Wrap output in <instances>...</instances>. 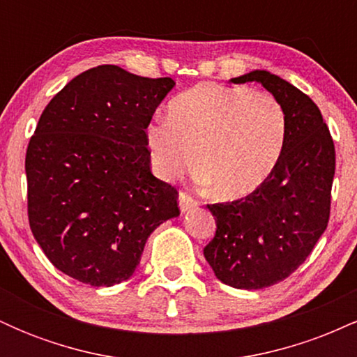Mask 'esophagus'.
<instances>
[{"label":"esophagus","instance_id":"obj_1","mask_svg":"<svg viewBox=\"0 0 357 357\" xmlns=\"http://www.w3.org/2000/svg\"><path fill=\"white\" fill-rule=\"evenodd\" d=\"M196 206H198V202H196V199L192 198V196H190V195H188V192H184V191L179 192V208H181L183 213L190 211V210H192V208H196Z\"/></svg>","mask_w":357,"mask_h":357}]
</instances>
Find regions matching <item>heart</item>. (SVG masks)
Wrapping results in <instances>:
<instances>
[{"label":"heart","instance_id":"heart-1","mask_svg":"<svg viewBox=\"0 0 357 357\" xmlns=\"http://www.w3.org/2000/svg\"><path fill=\"white\" fill-rule=\"evenodd\" d=\"M167 116L146 127L151 165L161 179L183 176L196 153L213 195L241 198L267 181L284 154L287 114L268 92L199 84L176 96Z\"/></svg>","mask_w":357,"mask_h":357}]
</instances>
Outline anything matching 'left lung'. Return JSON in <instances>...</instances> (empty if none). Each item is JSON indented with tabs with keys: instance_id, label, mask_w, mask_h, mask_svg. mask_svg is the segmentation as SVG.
<instances>
[{
	"instance_id": "8db88e82",
	"label": "left lung",
	"mask_w": 357,
	"mask_h": 357,
	"mask_svg": "<svg viewBox=\"0 0 357 357\" xmlns=\"http://www.w3.org/2000/svg\"><path fill=\"white\" fill-rule=\"evenodd\" d=\"M230 82H258L287 114L284 154L272 176L245 198L208 204L216 233L204 258L223 284L258 290L296 272L326 231L335 151L321 110L292 84L267 70Z\"/></svg>"
}]
</instances>
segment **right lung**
<instances>
[{"label":"right lung","instance_id":"1","mask_svg":"<svg viewBox=\"0 0 357 357\" xmlns=\"http://www.w3.org/2000/svg\"><path fill=\"white\" fill-rule=\"evenodd\" d=\"M176 82L99 65L40 116L24 159L28 220L48 260L92 287L124 282L149 235L179 215L178 191L151 173L146 127Z\"/></svg>","mask_w":357,"mask_h":357}]
</instances>
